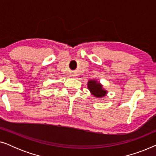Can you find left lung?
Masks as SVG:
<instances>
[{
  "instance_id": "1",
  "label": "left lung",
  "mask_w": 156,
  "mask_h": 156,
  "mask_svg": "<svg viewBox=\"0 0 156 156\" xmlns=\"http://www.w3.org/2000/svg\"><path fill=\"white\" fill-rule=\"evenodd\" d=\"M87 87L91 94L94 96L95 97H104L107 94V91L105 90L103 88V86L95 80H89L87 83Z\"/></svg>"
}]
</instances>
